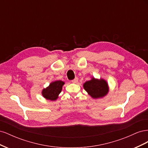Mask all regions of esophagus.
Wrapping results in <instances>:
<instances>
[{
	"label": "esophagus",
	"mask_w": 148,
	"mask_h": 148,
	"mask_svg": "<svg viewBox=\"0 0 148 148\" xmlns=\"http://www.w3.org/2000/svg\"><path fill=\"white\" fill-rule=\"evenodd\" d=\"M78 78L77 77H76L74 79L71 80V82H72L73 83H77L78 82Z\"/></svg>",
	"instance_id": "1"
}]
</instances>
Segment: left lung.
<instances>
[{"label":"left lung","instance_id":"left-lung-1","mask_svg":"<svg viewBox=\"0 0 148 148\" xmlns=\"http://www.w3.org/2000/svg\"><path fill=\"white\" fill-rule=\"evenodd\" d=\"M84 89L94 99L100 98L106 96L109 92V87L106 81L103 79L92 78L83 84Z\"/></svg>","mask_w":148,"mask_h":148}]
</instances>
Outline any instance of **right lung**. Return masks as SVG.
<instances>
[{
	"instance_id": "right-lung-1",
	"label": "right lung",
	"mask_w": 148,
	"mask_h": 148,
	"mask_svg": "<svg viewBox=\"0 0 148 148\" xmlns=\"http://www.w3.org/2000/svg\"><path fill=\"white\" fill-rule=\"evenodd\" d=\"M64 84V82L60 80L52 82L48 87L42 90V95L43 97L49 100H56L58 96L62 91V86Z\"/></svg>"
}]
</instances>
